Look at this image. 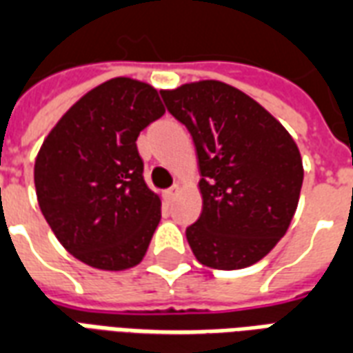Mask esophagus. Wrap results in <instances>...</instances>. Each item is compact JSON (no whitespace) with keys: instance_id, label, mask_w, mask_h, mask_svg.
Returning <instances> with one entry per match:
<instances>
[{"instance_id":"34e87169","label":"esophagus","mask_w":353,"mask_h":353,"mask_svg":"<svg viewBox=\"0 0 353 353\" xmlns=\"http://www.w3.org/2000/svg\"><path fill=\"white\" fill-rule=\"evenodd\" d=\"M177 192H179V187H177V185H174L168 191H164V199H166V202H172V200L176 199Z\"/></svg>"}]
</instances>
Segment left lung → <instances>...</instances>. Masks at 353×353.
Returning a JSON list of instances; mask_svg holds the SVG:
<instances>
[{
  "instance_id": "1",
  "label": "left lung",
  "mask_w": 353,
  "mask_h": 353,
  "mask_svg": "<svg viewBox=\"0 0 353 353\" xmlns=\"http://www.w3.org/2000/svg\"><path fill=\"white\" fill-rule=\"evenodd\" d=\"M161 94L199 157L202 214L185 232L194 257L219 270L255 265L295 215L304 177L299 147L261 103L227 83Z\"/></svg>"
}]
</instances>
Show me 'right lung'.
<instances>
[{"instance_id": "obj_1", "label": "right lung", "mask_w": 353, "mask_h": 353, "mask_svg": "<svg viewBox=\"0 0 353 353\" xmlns=\"http://www.w3.org/2000/svg\"><path fill=\"white\" fill-rule=\"evenodd\" d=\"M164 111L157 88L115 77L75 101L43 141L37 202L58 242L85 265L117 272L143 259L161 199L143 181L136 139Z\"/></svg>"}]
</instances>
